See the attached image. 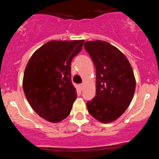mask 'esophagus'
I'll use <instances>...</instances> for the list:
<instances>
[{"label": "esophagus", "instance_id": "esophagus-1", "mask_svg": "<svg viewBox=\"0 0 159 159\" xmlns=\"http://www.w3.org/2000/svg\"><path fill=\"white\" fill-rule=\"evenodd\" d=\"M83 88H84V84H79V88H80V90H82L83 89Z\"/></svg>", "mask_w": 159, "mask_h": 159}]
</instances>
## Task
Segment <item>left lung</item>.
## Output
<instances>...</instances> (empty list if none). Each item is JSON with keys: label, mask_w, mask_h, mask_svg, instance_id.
Returning a JSON list of instances; mask_svg holds the SVG:
<instances>
[{"label": "left lung", "mask_w": 159, "mask_h": 159, "mask_svg": "<svg viewBox=\"0 0 159 159\" xmlns=\"http://www.w3.org/2000/svg\"><path fill=\"white\" fill-rule=\"evenodd\" d=\"M85 50L93 60L97 74L96 96L87 102L90 116L109 123L125 112L133 99L136 80L127 57L103 41H86Z\"/></svg>", "instance_id": "left-lung-1"}]
</instances>
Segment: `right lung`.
<instances>
[{"mask_svg": "<svg viewBox=\"0 0 159 159\" xmlns=\"http://www.w3.org/2000/svg\"><path fill=\"white\" fill-rule=\"evenodd\" d=\"M84 40L50 41L38 49L26 66L22 87L38 116L57 123L70 114L77 98L71 80V62Z\"/></svg>", "mask_w": 159, "mask_h": 159, "instance_id": "right-lung-1", "label": "right lung"}]
</instances>
